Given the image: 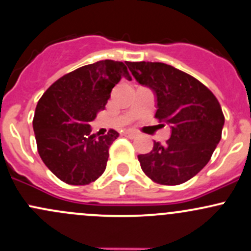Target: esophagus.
I'll return each mask as SVG.
<instances>
[{
    "label": "esophagus",
    "mask_w": 251,
    "mask_h": 251,
    "mask_svg": "<svg viewBox=\"0 0 251 251\" xmlns=\"http://www.w3.org/2000/svg\"><path fill=\"white\" fill-rule=\"evenodd\" d=\"M124 134H125V136H127L128 138H131V139L137 138V137L139 136L138 132H136V131H134V130H126L125 132H124Z\"/></svg>",
    "instance_id": "esophagus-1"
}]
</instances>
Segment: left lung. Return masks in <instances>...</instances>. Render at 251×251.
<instances>
[{
  "instance_id": "1",
  "label": "left lung",
  "mask_w": 251,
  "mask_h": 251,
  "mask_svg": "<svg viewBox=\"0 0 251 251\" xmlns=\"http://www.w3.org/2000/svg\"><path fill=\"white\" fill-rule=\"evenodd\" d=\"M128 70L141 85L154 92L155 118L171 127L165 146L154 142L138 155L143 172L163 185H178L208 163L221 139L225 118L213 92L188 73L162 62H130Z\"/></svg>"
}]
</instances>
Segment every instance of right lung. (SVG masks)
<instances>
[{
	"label": "right lung",
	"mask_w": 251,
	"mask_h": 251,
	"mask_svg": "<svg viewBox=\"0 0 251 251\" xmlns=\"http://www.w3.org/2000/svg\"><path fill=\"white\" fill-rule=\"evenodd\" d=\"M128 63L113 60L79 67L55 81L37 103L33 131L42 161L59 179L86 185L104 172L110 144L119 133L96 138L90 123L103 110L121 78L131 80Z\"/></svg>",
	"instance_id": "1"
}]
</instances>
